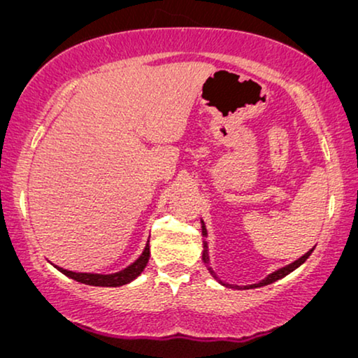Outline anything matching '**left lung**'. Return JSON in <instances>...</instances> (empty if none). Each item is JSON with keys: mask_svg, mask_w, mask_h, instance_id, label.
Wrapping results in <instances>:
<instances>
[{"mask_svg": "<svg viewBox=\"0 0 358 358\" xmlns=\"http://www.w3.org/2000/svg\"><path fill=\"white\" fill-rule=\"evenodd\" d=\"M200 223H202V236L203 238H207V228H205V223H203V220H200ZM315 251V248L313 249H310V251H308L306 254H303L301 257H298L296 261H293L292 264H288V266H285V267H280V268H277V271H273L272 273H268V275L266 277V278H262L261 282H257V283H252V285H244V287H239V285H236V287H231V285H228V283H224V282H222L218 278V275L217 273H215V271L212 267H210V256H208V243L207 241H203V252H202V261H203V264H205V267H207V271L210 272V275H212L215 280H217L218 283H222L223 287H231V288H238V290H241V288H244V290H248V288H259V287H264V285H268V283H273V282H277V280H280V278H283L285 275H288V273L290 272H293L295 271V268H298L301 266L303 262L306 261L308 257L311 256V252Z\"/></svg>", "mask_w": 358, "mask_h": 358, "instance_id": "obj_1", "label": "left lung"}]
</instances>
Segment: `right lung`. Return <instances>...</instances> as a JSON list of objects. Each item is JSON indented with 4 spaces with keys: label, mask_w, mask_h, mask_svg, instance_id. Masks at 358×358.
Instances as JSON below:
<instances>
[{
    "label": "right lung",
    "mask_w": 358,
    "mask_h": 358,
    "mask_svg": "<svg viewBox=\"0 0 358 358\" xmlns=\"http://www.w3.org/2000/svg\"><path fill=\"white\" fill-rule=\"evenodd\" d=\"M150 259V241H146V246L143 249V252L140 254V257L136 259L135 262H131L130 266H127L122 271L115 272V273H92V272H73L68 271V268L53 266L58 268L62 273H65L66 277L73 278V280L80 282V283H86V285H92V287H122L125 283H130L131 280H135L136 277L140 275L141 272L145 271L146 264H148Z\"/></svg>",
    "instance_id": "add662e5"
}]
</instances>
